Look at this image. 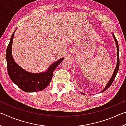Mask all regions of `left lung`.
Instances as JSON below:
<instances>
[{
  "label": "left lung",
  "mask_w": 126,
  "mask_h": 126,
  "mask_svg": "<svg viewBox=\"0 0 126 126\" xmlns=\"http://www.w3.org/2000/svg\"><path fill=\"white\" fill-rule=\"evenodd\" d=\"M112 35H113V37L114 39V40H115V42H116V46H117V65H116V68H115V69L114 71L113 72V75L112 76V77L110 78V80L109 82H108V83L107 84L106 86L105 87V88H104L103 90L101 92H103L105 91L106 90H107L109 87L111 86L113 82V80H114V78L115 77H116V76L117 75V72H118V69H119V46H118V42H117V40L116 39V37H115V36L114 35L113 33H112ZM81 93L82 94H84L83 93L81 92Z\"/></svg>",
  "instance_id": "1"
}]
</instances>
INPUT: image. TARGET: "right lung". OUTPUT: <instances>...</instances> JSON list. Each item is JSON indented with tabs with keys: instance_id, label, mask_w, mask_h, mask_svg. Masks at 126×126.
<instances>
[{
	"instance_id": "add662e5",
	"label": "right lung",
	"mask_w": 126,
	"mask_h": 126,
	"mask_svg": "<svg viewBox=\"0 0 126 126\" xmlns=\"http://www.w3.org/2000/svg\"><path fill=\"white\" fill-rule=\"evenodd\" d=\"M15 31L10 38L6 52L7 70L9 77L17 86L26 92H35L45 89L49 84L53 77L54 70L64 58H62L50 65L47 71L39 73L27 72L19 66L12 56V47Z\"/></svg>"
}]
</instances>
